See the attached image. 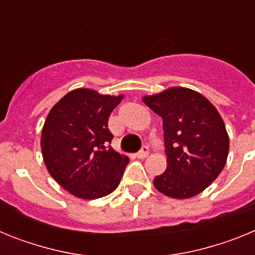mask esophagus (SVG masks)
<instances>
[{
  "instance_id": "1",
  "label": "esophagus",
  "mask_w": 255,
  "mask_h": 255,
  "mask_svg": "<svg viewBox=\"0 0 255 255\" xmlns=\"http://www.w3.org/2000/svg\"><path fill=\"white\" fill-rule=\"evenodd\" d=\"M148 154H149V149H148V147H145V145H144V147L141 148L138 153H136V157L140 159H143V158H145V157H148Z\"/></svg>"
}]
</instances>
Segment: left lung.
Wrapping results in <instances>:
<instances>
[{
  "instance_id": "obj_1",
  "label": "left lung",
  "mask_w": 255,
  "mask_h": 255,
  "mask_svg": "<svg viewBox=\"0 0 255 255\" xmlns=\"http://www.w3.org/2000/svg\"><path fill=\"white\" fill-rule=\"evenodd\" d=\"M163 120L167 167L153 180L159 193L186 199L208 188L224 170L229 134L217 108L203 94L182 87L143 97Z\"/></svg>"
}]
</instances>
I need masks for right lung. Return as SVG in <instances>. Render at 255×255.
Masks as SVG:
<instances>
[{
	"label": "right lung",
	"mask_w": 255,
	"mask_h": 255,
	"mask_svg": "<svg viewBox=\"0 0 255 255\" xmlns=\"http://www.w3.org/2000/svg\"><path fill=\"white\" fill-rule=\"evenodd\" d=\"M123 100V94L78 88L51 108L40 136L42 155L49 175L74 197L102 198L120 184L129 157L107 143L114 138L108 117Z\"/></svg>",
	"instance_id": "1"
}]
</instances>
